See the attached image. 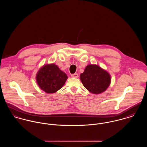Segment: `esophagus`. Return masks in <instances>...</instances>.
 I'll use <instances>...</instances> for the list:
<instances>
[{"label": "esophagus", "instance_id": "esophagus-1", "mask_svg": "<svg viewBox=\"0 0 147 147\" xmlns=\"http://www.w3.org/2000/svg\"><path fill=\"white\" fill-rule=\"evenodd\" d=\"M71 77L73 78H78L79 77V75L78 74H74L71 75Z\"/></svg>", "mask_w": 147, "mask_h": 147}]
</instances>
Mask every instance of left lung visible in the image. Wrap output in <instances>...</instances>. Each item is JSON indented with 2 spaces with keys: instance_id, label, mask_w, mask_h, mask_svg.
I'll return each mask as SVG.
<instances>
[{
  "instance_id": "left-lung-1",
  "label": "left lung",
  "mask_w": 147,
  "mask_h": 147,
  "mask_svg": "<svg viewBox=\"0 0 147 147\" xmlns=\"http://www.w3.org/2000/svg\"><path fill=\"white\" fill-rule=\"evenodd\" d=\"M84 87L90 92L98 94L105 92L111 82L109 74L97 65H87L80 75Z\"/></svg>"
}]
</instances>
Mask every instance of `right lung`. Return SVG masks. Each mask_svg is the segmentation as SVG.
I'll list each match as a JSON object with an SVG mask.
<instances>
[{
    "instance_id": "add662e5",
    "label": "right lung",
    "mask_w": 147,
    "mask_h": 147,
    "mask_svg": "<svg viewBox=\"0 0 147 147\" xmlns=\"http://www.w3.org/2000/svg\"><path fill=\"white\" fill-rule=\"evenodd\" d=\"M67 78V75L54 64L43 65L36 75L38 86L47 93H53L59 90Z\"/></svg>"
}]
</instances>
